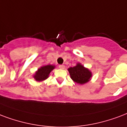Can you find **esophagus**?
<instances>
[{
    "mask_svg": "<svg viewBox=\"0 0 127 127\" xmlns=\"http://www.w3.org/2000/svg\"><path fill=\"white\" fill-rule=\"evenodd\" d=\"M64 68H65V66L64 65H63V64L59 65V68H61V69H64Z\"/></svg>",
    "mask_w": 127,
    "mask_h": 127,
    "instance_id": "obj_1",
    "label": "esophagus"
}]
</instances>
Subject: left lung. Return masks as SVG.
Segmentation results:
<instances>
[{
	"label": "left lung",
	"instance_id": "obj_1",
	"mask_svg": "<svg viewBox=\"0 0 127 127\" xmlns=\"http://www.w3.org/2000/svg\"><path fill=\"white\" fill-rule=\"evenodd\" d=\"M68 70L72 81L78 84L83 85L88 83L92 77V72L81 63H77L75 66L68 68Z\"/></svg>",
	"mask_w": 127,
	"mask_h": 127
}]
</instances>
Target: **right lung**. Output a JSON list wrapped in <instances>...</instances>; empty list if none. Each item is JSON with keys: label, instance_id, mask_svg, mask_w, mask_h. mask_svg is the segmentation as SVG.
Instances as JSON below:
<instances>
[{"label": "right lung", "instance_id": "add662e5", "mask_svg": "<svg viewBox=\"0 0 127 127\" xmlns=\"http://www.w3.org/2000/svg\"><path fill=\"white\" fill-rule=\"evenodd\" d=\"M55 68V65H48L42 66L40 68H39L35 74L33 76L34 79H35L36 81L40 82V81H44L49 76V74Z\"/></svg>", "mask_w": 127, "mask_h": 127}]
</instances>
